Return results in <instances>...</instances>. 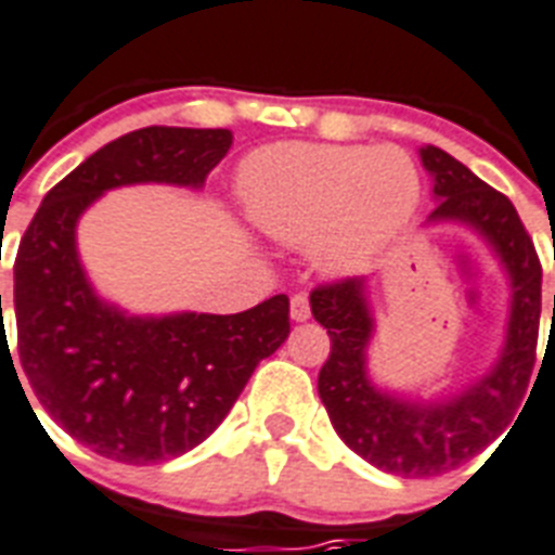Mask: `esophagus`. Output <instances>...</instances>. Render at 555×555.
I'll list each match as a JSON object with an SVG mask.
<instances>
[{"label":"esophagus","instance_id":"esophagus-1","mask_svg":"<svg viewBox=\"0 0 555 555\" xmlns=\"http://www.w3.org/2000/svg\"><path fill=\"white\" fill-rule=\"evenodd\" d=\"M308 317H311V306H308V296L296 294L294 299H291V320H294V323H306Z\"/></svg>","mask_w":555,"mask_h":555}]
</instances>
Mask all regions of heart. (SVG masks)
<instances>
[{
  "label": "heart",
  "instance_id": "1",
  "mask_svg": "<svg viewBox=\"0 0 555 555\" xmlns=\"http://www.w3.org/2000/svg\"><path fill=\"white\" fill-rule=\"evenodd\" d=\"M249 223L285 247H311L332 276L366 268L413 218L422 180L399 147H261L241 168Z\"/></svg>",
  "mask_w": 555,
  "mask_h": 555
}]
</instances>
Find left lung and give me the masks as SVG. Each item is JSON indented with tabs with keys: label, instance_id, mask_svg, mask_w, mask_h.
Returning a JSON list of instances; mask_svg holds the SVG:
<instances>
[{
	"label": "left lung",
	"instance_id": "1",
	"mask_svg": "<svg viewBox=\"0 0 555 555\" xmlns=\"http://www.w3.org/2000/svg\"><path fill=\"white\" fill-rule=\"evenodd\" d=\"M418 159L434 183V211L425 227H463L483 241L506 273L509 317L498 358L456 390L410 396L380 387L370 372V346L378 332L372 279L317 287L311 314L332 337L317 390L337 437L380 472L437 477L480 454L521 404L539 340L541 264L509 197L442 147H418Z\"/></svg>",
	"mask_w": 555,
	"mask_h": 555
}]
</instances>
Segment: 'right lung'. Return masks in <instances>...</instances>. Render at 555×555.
Wrapping results in <instances>:
<instances>
[{
    "label": "right lung",
    "mask_w": 555,
    "mask_h": 555,
    "mask_svg": "<svg viewBox=\"0 0 555 555\" xmlns=\"http://www.w3.org/2000/svg\"><path fill=\"white\" fill-rule=\"evenodd\" d=\"M230 147L232 130L223 127L125 133L42 197L20 241V366L42 410L107 460L163 463L201 446L227 418L259 361L291 334L285 294L241 314H133L104 299L80 261L78 223L92 203L142 183L201 192Z\"/></svg>",
    "instance_id": "right-lung-1"
}]
</instances>
